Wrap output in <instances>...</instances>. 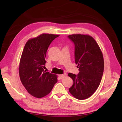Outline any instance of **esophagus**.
Segmentation results:
<instances>
[{
  "instance_id": "1",
  "label": "esophagus",
  "mask_w": 122,
  "mask_h": 122,
  "mask_svg": "<svg viewBox=\"0 0 122 122\" xmlns=\"http://www.w3.org/2000/svg\"><path fill=\"white\" fill-rule=\"evenodd\" d=\"M66 76V74L64 73V74H60V75H59V77L60 79H63L64 77H65Z\"/></svg>"
}]
</instances>
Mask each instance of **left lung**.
Here are the masks:
<instances>
[{
    "label": "left lung",
    "instance_id": "8db88e82",
    "mask_svg": "<svg viewBox=\"0 0 122 122\" xmlns=\"http://www.w3.org/2000/svg\"><path fill=\"white\" fill-rule=\"evenodd\" d=\"M68 37L74 44L75 62L80 72L68 74L73 81L69 90L75 98L84 100L94 94L100 84L104 71L103 54L91 36L74 34Z\"/></svg>",
    "mask_w": 122,
    "mask_h": 122
}]
</instances>
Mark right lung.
<instances>
[{
  "mask_svg": "<svg viewBox=\"0 0 122 122\" xmlns=\"http://www.w3.org/2000/svg\"><path fill=\"white\" fill-rule=\"evenodd\" d=\"M59 36L43 33L30 39L25 46L20 60L19 76L25 89L33 97H45L58 81L56 74L46 72L43 68L49 46Z\"/></svg>",
  "mask_w": 122,
  "mask_h": 122,
  "instance_id": "obj_1",
  "label": "right lung"
}]
</instances>
